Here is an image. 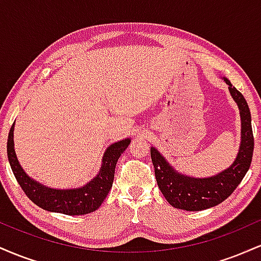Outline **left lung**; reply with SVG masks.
<instances>
[{"instance_id":"1","label":"left lung","mask_w":261,"mask_h":261,"mask_svg":"<svg viewBox=\"0 0 261 261\" xmlns=\"http://www.w3.org/2000/svg\"><path fill=\"white\" fill-rule=\"evenodd\" d=\"M233 99L238 104L242 119V143L234 163L218 175L205 179H195L176 173L157 149L151 148V158L154 167L158 188L170 205L187 211H200L214 207L228 197L243 180L249 169L254 151V136L251 116L247 100L227 79Z\"/></svg>"}]
</instances>
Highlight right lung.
Here are the masks:
<instances>
[{
    "instance_id": "1",
    "label": "right lung",
    "mask_w": 261,
    "mask_h": 261,
    "mask_svg": "<svg viewBox=\"0 0 261 261\" xmlns=\"http://www.w3.org/2000/svg\"><path fill=\"white\" fill-rule=\"evenodd\" d=\"M13 126L14 124L12 125L7 140L8 161H10L12 172L16 176L18 184L35 205L46 211L60 212V214L70 215V216L91 214L99 207L112 189L116 162L122 152L127 148L130 140H122L120 142L113 143L107 149L99 174L91 182L81 189L56 190V189H49L34 181L25 174L24 170L19 166L13 147Z\"/></svg>"
}]
</instances>
